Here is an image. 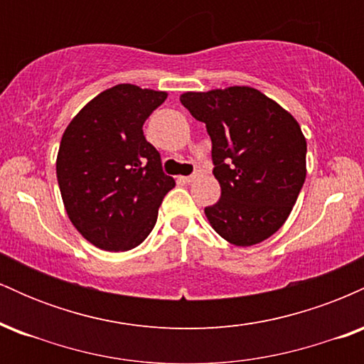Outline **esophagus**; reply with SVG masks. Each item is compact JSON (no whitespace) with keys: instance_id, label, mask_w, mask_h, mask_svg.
Masks as SVG:
<instances>
[{"instance_id":"1","label":"esophagus","mask_w":364,"mask_h":364,"mask_svg":"<svg viewBox=\"0 0 364 364\" xmlns=\"http://www.w3.org/2000/svg\"><path fill=\"white\" fill-rule=\"evenodd\" d=\"M200 178H202V171L196 169L193 174H190V176L185 178V181H186V183H193V181H196V179H200Z\"/></svg>"}]
</instances>
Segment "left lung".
<instances>
[{
    "label": "left lung",
    "mask_w": 364,
    "mask_h": 364,
    "mask_svg": "<svg viewBox=\"0 0 364 364\" xmlns=\"http://www.w3.org/2000/svg\"><path fill=\"white\" fill-rule=\"evenodd\" d=\"M179 101L212 140L220 198L205 207L208 223L231 245L262 243L286 223L306 178L298 121L252 87L185 92Z\"/></svg>",
    "instance_id": "8db88e82"
}]
</instances>
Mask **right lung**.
Wrapping results in <instances>:
<instances>
[{"instance_id": "right-lung-1", "label": "right lung", "mask_w": 364, "mask_h": 364, "mask_svg": "<svg viewBox=\"0 0 364 364\" xmlns=\"http://www.w3.org/2000/svg\"><path fill=\"white\" fill-rule=\"evenodd\" d=\"M168 94L119 83L101 92L63 133L56 176L77 231L106 252H127L150 235L174 179L144 135Z\"/></svg>"}]
</instances>
